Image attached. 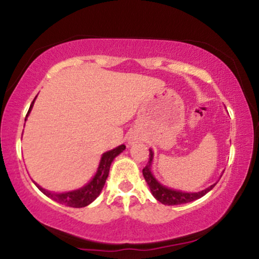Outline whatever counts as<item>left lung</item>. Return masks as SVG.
Returning a JSON list of instances; mask_svg holds the SVG:
<instances>
[{
  "mask_svg": "<svg viewBox=\"0 0 259 259\" xmlns=\"http://www.w3.org/2000/svg\"><path fill=\"white\" fill-rule=\"evenodd\" d=\"M153 150L149 149V160H148V164L145 165V167L143 168V176L147 181L148 186L150 188V192L154 196V198L158 199L159 202L162 203L165 205H177V204H184V203H190L193 202V200L200 198L204 194H207L211 188L214 187L217 184L211 185L210 187L205 188V190L200 191V192L197 193H187V192H182V191H176V190H171V188L165 187L161 184H159L156 181L155 177L153 176L152 174V161H153Z\"/></svg>",
  "mask_w": 259,
  "mask_h": 259,
  "instance_id": "1",
  "label": "left lung"
}]
</instances>
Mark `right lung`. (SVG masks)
<instances>
[{
    "label": "right lung",
    "mask_w": 259,
    "mask_h": 259,
    "mask_svg": "<svg viewBox=\"0 0 259 259\" xmlns=\"http://www.w3.org/2000/svg\"><path fill=\"white\" fill-rule=\"evenodd\" d=\"M35 100V99H34ZM33 103H31L30 107H29V111L27 116L30 112L31 107H33ZM126 149V145H120V147L115 148V149L109 150V152L104 153L103 156H101L100 164H99L98 171L95 174V176L93 177V180L89 182L88 185H85L84 187L79 188V190L75 191H71V192H65V193H52L49 192V191L44 190V188L37 186L41 192L45 194V196L50 197L51 199H54L55 202L60 203V204H65L67 207H72V208H83L85 205L91 204V203L100 194L101 190H103L104 185H105L107 176H109V171H110V166H111V162L118 154L123 152Z\"/></svg>",
    "instance_id": "add662e5"
}]
</instances>
